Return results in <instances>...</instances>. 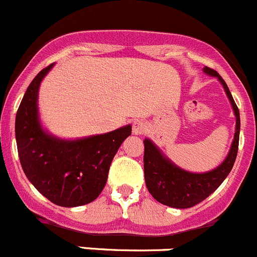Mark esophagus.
I'll return each instance as SVG.
<instances>
[{
    "mask_svg": "<svg viewBox=\"0 0 257 257\" xmlns=\"http://www.w3.org/2000/svg\"><path fill=\"white\" fill-rule=\"evenodd\" d=\"M146 130H148V126H146L145 122L140 121V119H136V121H134L133 133L135 134V135H141V134L145 133Z\"/></svg>",
    "mask_w": 257,
    "mask_h": 257,
    "instance_id": "obj_1",
    "label": "esophagus"
}]
</instances>
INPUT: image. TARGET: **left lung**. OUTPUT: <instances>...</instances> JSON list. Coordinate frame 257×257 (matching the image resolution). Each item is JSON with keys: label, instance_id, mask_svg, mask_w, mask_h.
I'll use <instances>...</instances> for the list:
<instances>
[{"label": "left lung", "instance_id": "obj_1", "mask_svg": "<svg viewBox=\"0 0 257 257\" xmlns=\"http://www.w3.org/2000/svg\"><path fill=\"white\" fill-rule=\"evenodd\" d=\"M203 72L211 77H216L223 85L224 92L231 102L233 113L236 116V130L226 159L218 167L206 173H190L182 169L164 155L150 139L144 140V173L146 187L159 203L173 208H190L209 197L223 183L232 170L238 150L241 124L240 111L221 75L208 67H204Z\"/></svg>", "mask_w": 257, "mask_h": 257}]
</instances>
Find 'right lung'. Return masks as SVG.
I'll list each match as a JSON object with an SVG mask.
<instances>
[{
	"label": "right lung",
	"instance_id": "1",
	"mask_svg": "<svg viewBox=\"0 0 257 257\" xmlns=\"http://www.w3.org/2000/svg\"><path fill=\"white\" fill-rule=\"evenodd\" d=\"M53 67L50 64L34 78L17 109V151L24 173L44 197L57 206L78 207L101 194L113 156L131 135V124L75 140L48 133L39 117L38 96L40 83Z\"/></svg>",
	"mask_w": 257,
	"mask_h": 257
}]
</instances>
